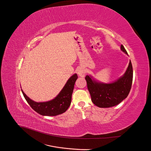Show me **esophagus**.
I'll use <instances>...</instances> for the list:
<instances>
[{
  "label": "esophagus",
  "mask_w": 151,
  "mask_h": 151,
  "mask_svg": "<svg viewBox=\"0 0 151 151\" xmlns=\"http://www.w3.org/2000/svg\"><path fill=\"white\" fill-rule=\"evenodd\" d=\"M77 74H78L79 76L81 77H84L85 76V71L81 68V69H79L78 71H77Z\"/></svg>",
  "instance_id": "34e87169"
}]
</instances>
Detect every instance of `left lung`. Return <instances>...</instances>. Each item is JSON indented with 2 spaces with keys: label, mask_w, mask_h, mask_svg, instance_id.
I'll list each match as a JSON object with an SVG mask.
<instances>
[{
  "label": "left lung",
  "mask_w": 151,
  "mask_h": 151,
  "mask_svg": "<svg viewBox=\"0 0 151 151\" xmlns=\"http://www.w3.org/2000/svg\"><path fill=\"white\" fill-rule=\"evenodd\" d=\"M121 50L128 55L122 45ZM86 81L92 102L99 108H109L118 104L129 95L133 80V68L130 61L125 73L112 83L104 84L96 81L90 76H86Z\"/></svg>",
  "instance_id": "left-lung-1"
}]
</instances>
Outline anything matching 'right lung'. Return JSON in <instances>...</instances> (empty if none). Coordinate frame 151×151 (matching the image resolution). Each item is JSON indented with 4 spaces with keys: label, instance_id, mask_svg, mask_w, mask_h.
Instances as JSON below:
<instances>
[{
    "label": "right lung",
    "instance_id": "obj_1",
    "mask_svg": "<svg viewBox=\"0 0 151 151\" xmlns=\"http://www.w3.org/2000/svg\"><path fill=\"white\" fill-rule=\"evenodd\" d=\"M77 78V74L72 76L57 96L47 102H35L27 96L22 89L21 91L26 101L36 112L43 116H56L66 111L70 106L72 94Z\"/></svg>",
    "mask_w": 151,
    "mask_h": 151
}]
</instances>
